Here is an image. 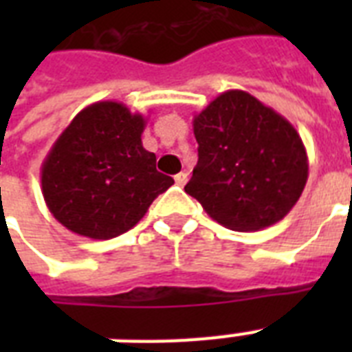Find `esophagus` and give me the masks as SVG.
I'll list each match as a JSON object with an SVG mask.
<instances>
[{
	"label": "esophagus",
	"mask_w": 352,
	"mask_h": 352,
	"mask_svg": "<svg viewBox=\"0 0 352 352\" xmlns=\"http://www.w3.org/2000/svg\"><path fill=\"white\" fill-rule=\"evenodd\" d=\"M188 181V173H184V171H181V173H177L175 175V182L179 184V186H184Z\"/></svg>",
	"instance_id": "34e87169"
}]
</instances>
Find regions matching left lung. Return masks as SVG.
<instances>
[{"label": "left lung", "instance_id": "8db88e82", "mask_svg": "<svg viewBox=\"0 0 352 352\" xmlns=\"http://www.w3.org/2000/svg\"><path fill=\"white\" fill-rule=\"evenodd\" d=\"M199 160L184 192L235 232L276 225L309 177L300 133L272 107L239 89L221 93L193 117Z\"/></svg>", "mask_w": 352, "mask_h": 352}]
</instances>
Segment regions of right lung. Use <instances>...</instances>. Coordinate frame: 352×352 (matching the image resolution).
I'll use <instances>...</instances> for the list:
<instances>
[{
	"label": "right lung",
	"mask_w": 352,
	"mask_h": 352,
	"mask_svg": "<svg viewBox=\"0 0 352 352\" xmlns=\"http://www.w3.org/2000/svg\"><path fill=\"white\" fill-rule=\"evenodd\" d=\"M144 127L140 113L111 100L73 118L41 164V192L58 223L89 239H111L142 219L173 184L144 149Z\"/></svg>",
	"instance_id": "add662e5"
}]
</instances>
